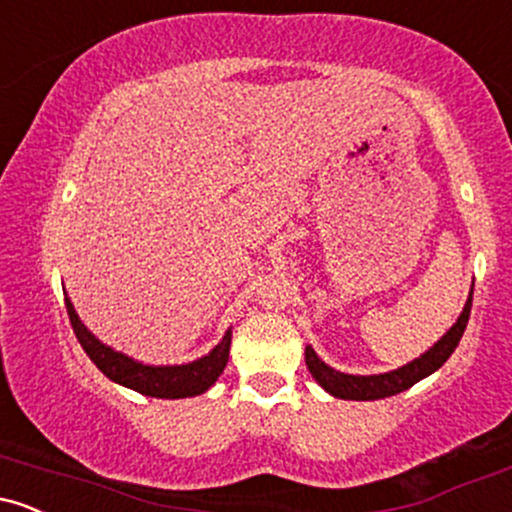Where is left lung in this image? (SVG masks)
<instances>
[{"mask_svg": "<svg viewBox=\"0 0 512 512\" xmlns=\"http://www.w3.org/2000/svg\"><path fill=\"white\" fill-rule=\"evenodd\" d=\"M469 310H472V293H469L467 303H464V310L457 317L455 325L450 327L443 337L438 339L426 354L407 363V366L390 370V373L380 375H349L339 373L327 366L320 356L315 354L313 346H305V366H308L310 375L317 380V385L325 387L327 392L339 399H356V402H368V399H383L399 395V392L409 390L411 385H416L419 380H424L426 375L436 373V370L443 366L445 361L452 356V351L460 344L464 327H467Z\"/></svg>", "mask_w": 512, "mask_h": 512, "instance_id": "8db88e82", "label": "left lung"}]
</instances>
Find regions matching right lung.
<instances>
[{"mask_svg":"<svg viewBox=\"0 0 512 512\" xmlns=\"http://www.w3.org/2000/svg\"><path fill=\"white\" fill-rule=\"evenodd\" d=\"M67 303L69 322H72L76 339L84 346L86 356L96 363L103 375H108L113 383H120L134 392H142L146 397L158 399H182L195 397L207 392L216 378L223 373L228 363V351H231V330L223 334V339L207 356L197 358L192 363H182V366H146V363L134 361L120 351L110 349L103 342H98L91 332L86 330L84 322L76 315L74 305L69 298Z\"/></svg>","mask_w":512,"mask_h":512,"instance_id":"add662e5","label":"right lung"}]
</instances>
